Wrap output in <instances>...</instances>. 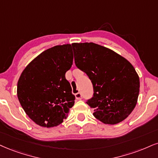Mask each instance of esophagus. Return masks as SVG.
Listing matches in <instances>:
<instances>
[{
    "mask_svg": "<svg viewBox=\"0 0 158 158\" xmlns=\"http://www.w3.org/2000/svg\"><path fill=\"white\" fill-rule=\"evenodd\" d=\"M75 97L77 100H81L82 99V94H81V92L77 93V94H75Z\"/></svg>",
    "mask_w": 158,
    "mask_h": 158,
    "instance_id": "34e87169",
    "label": "esophagus"
}]
</instances>
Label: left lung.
Instances as JSON below:
<instances>
[{
	"instance_id": "1",
	"label": "left lung",
	"mask_w": 158,
	"mask_h": 158,
	"mask_svg": "<svg viewBox=\"0 0 158 158\" xmlns=\"http://www.w3.org/2000/svg\"><path fill=\"white\" fill-rule=\"evenodd\" d=\"M76 67L89 76L94 94L86 103L104 124H116L135 108L139 77L131 64L113 50L93 42L73 43Z\"/></svg>"
}]
</instances>
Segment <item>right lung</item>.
<instances>
[{
  "label": "right lung",
  "mask_w": 158,
  "mask_h": 158,
  "mask_svg": "<svg viewBox=\"0 0 158 158\" xmlns=\"http://www.w3.org/2000/svg\"><path fill=\"white\" fill-rule=\"evenodd\" d=\"M73 61L71 44L57 45L40 54L21 74L17 97L29 118L40 126H58L74 106L75 97L65 77Z\"/></svg>",
  "instance_id": "1"
}]
</instances>
